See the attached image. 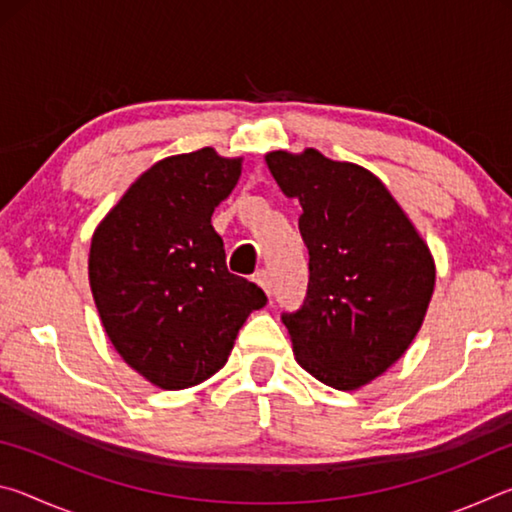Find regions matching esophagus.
I'll return each instance as SVG.
<instances>
[{
  "mask_svg": "<svg viewBox=\"0 0 512 512\" xmlns=\"http://www.w3.org/2000/svg\"><path fill=\"white\" fill-rule=\"evenodd\" d=\"M255 282L259 284L266 291V296H271L273 293V282H271V275H268L266 271H257L255 273Z\"/></svg>",
  "mask_w": 512,
  "mask_h": 512,
  "instance_id": "1",
  "label": "esophagus"
}]
</instances>
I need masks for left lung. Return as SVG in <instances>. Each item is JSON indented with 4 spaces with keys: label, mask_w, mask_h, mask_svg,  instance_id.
<instances>
[{
    "label": "left lung",
    "mask_w": 512,
    "mask_h": 512,
    "mask_svg": "<svg viewBox=\"0 0 512 512\" xmlns=\"http://www.w3.org/2000/svg\"><path fill=\"white\" fill-rule=\"evenodd\" d=\"M298 198L309 250L307 296L284 311L293 354L323 384L354 391L402 357L427 314L436 268L427 244L368 169L316 149L266 155Z\"/></svg>",
    "instance_id": "obj_1"
}]
</instances>
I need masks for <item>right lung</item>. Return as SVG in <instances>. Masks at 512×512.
<instances>
[{
  "label": "right lung",
  "mask_w": 512,
  "mask_h": 512,
  "mask_svg": "<svg viewBox=\"0 0 512 512\" xmlns=\"http://www.w3.org/2000/svg\"><path fill=\"white\" fill-rule=\"evenodd\" d=\"M241 160L201 149L155 162L94 230L90 287L108 339L151 384L180 391L219 372L266 293L225 266L214 207Z\"/></svg>",
  "instance_id": "obj_1"
}]
</instances>
